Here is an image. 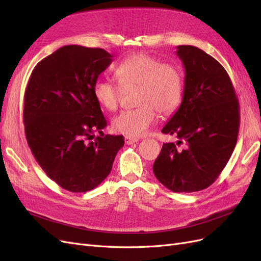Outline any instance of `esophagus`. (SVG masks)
I'll return each instance as SVG.
<instances>
[{"mask_svg": "<svg viewBox=\"0 0 261 261\" xmlns=\"http://www.w3.org/2000/svg\"><path fill=\"white\" fill-rule=\"evenodd\" d=\"M124 140H125V144L126 145H133V144H135V143H137V141H138V139L133 138V137H128V136H125Z\"/></svg>", "mask_w": 261, "mask_h": 261, "instance_id": "obj_1", "label": "esophagus"}]
</instances>
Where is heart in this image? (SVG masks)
Instances as JSON below:
<instances>
[{"mask_svg": "<svg viewBox=\"0 0 261 261\" xmlns=\"http://www.w3.org/2000/svg\"><path fill=\"white\" fill-rule=\"evenodd\" d=\"M118 84L98 80L93 85V97L108 111H115L120 103L122 88L138 87L136 109L126 110L112 121L115 132L128 137L146 133L161 114L174 112L183 97V77L179 69L147 53H136L124 59L115 69Z\"/></svg>", "mask_w": 261, "mask_h": 261, "instance_id": "heart-1", "label": "heart"}]
</instances>
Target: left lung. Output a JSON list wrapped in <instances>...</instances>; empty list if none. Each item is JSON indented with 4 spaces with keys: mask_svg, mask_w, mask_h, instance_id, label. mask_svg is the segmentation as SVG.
<instances>
[{
    "mask_svg": "<svg viewBox=\"0 0 261 261\" xmlns=\"http://www.w3.org/2000/svg\"><path fill=\"white\" fill-rule=\"evenodd\" d=\"M176 49L185 68L183 98L162 133L177 141L163 144L153 173L170 191L193 193L210 186L230 160L240 106L230 77L216 59L194 45Z\"/></svg>",
    "mask_w": 261,
    "mask_h": 261,
    "instance_id": "8db88e82",
    "label": "left lung"
}]
</instances>
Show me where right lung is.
Here are the masks:
<instances>
[{"label":"right lung","instance_id":"1","mask_svg":"<svg viewBox=\"0 0 261 261\" xmlns=\"http://www.w3.org/2000/svg\"><path fill=\"white\" fill-rule=\"evenodd\" d=\"M100 48L70 44L39 62L23 103L28 145L55 183L73 193L96 188L112 170L124 146L121 135H103L107 120L93 97V85L111 64ZM100 136L91 141L93 133Z\"/></svg>","mask_w":261,"mask_h":261}]
</instances>
